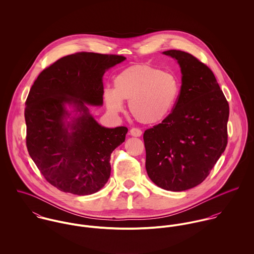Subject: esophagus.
Returning a JSON list of instances; mask_svg holds the SVG:
<instances>
[{
  "instance_id": "obj_1",
  "label": "esophagus",
  "mask_w": 254,
  "mask_h": 254,
  "mask_svg": "<svg viewBox=\"0 0 254 254\" xmlns=\"http://www.w3.org/2000/svg\"><path fill=\"white\" fill-rule=\"evenodd\" d=\"M130 134H131L133 137H141L142 134H143V132H142V130L139 129V128H132V129L130 130Z\"/></svg>"
}]
</instances>
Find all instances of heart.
<instances>
[{
  "mask_svg": "<svg viewBox=\"0 0 254 254\" xmlns=\"http://www.w3.org/2000/svg\"><path fill=\"white\" fill-rule=\"evenodd\" d=\"M179 94L180 84L173 73L139 64L116 75L113 90L105 91L104 100L112 113L122 111V101L129 102L130 113L137 121L154 124L172 112Z\"/></svg>",
  "mask_w": 254,
  "mask_h": 254,
  "instance_id": "1",
  "label": "heart"
}]
</instances>
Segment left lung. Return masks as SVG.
Listing matches in <instances>:
<instances>
[{
	"mask_svg": "<svg viewBox=\"0 0 254 254\" xmlns=\"http://www.w3.org/2000/svg\"><path fill=\"white\" fill-rule=\"evenodd\" d=\"M180 64L178 101L144 133L145 169L161 189L181 191L204 181L228 144L229 104L211 69L192 55L169 50Z\"/></svg>",
	"mask_w": 254,
	"mask_h": 254,
	"instance_id": "left-lung-1",
	"label": "left lung"
}]
</instances>
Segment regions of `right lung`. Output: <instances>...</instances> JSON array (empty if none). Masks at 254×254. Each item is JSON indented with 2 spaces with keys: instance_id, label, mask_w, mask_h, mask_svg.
Instances as JSON below:
<instances>
[{
  "instance_id": "right-lung-1",
  "label": "right lung",
  "mask_w": 254,
  "mask_h": 254,
  "mask_svg": "<svg viewBox=\"0 0 254 254\" xmlns=\"http://www.w3.org/2000/svg\"><path fill=\"white\" fill-rule=\"evenodd\" d=\"M125 59L75 53L46 67L30 89L24 110L26 146L44 178L62 191L92 194L109 180L111 152L125 141L128 129L101 126L85 103L103 105V75ZM65 103L81 113L67 126Z\"/></svg>"
}]
</instances>
